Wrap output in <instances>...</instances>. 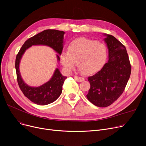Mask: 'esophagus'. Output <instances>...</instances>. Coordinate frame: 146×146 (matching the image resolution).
I'll use <instances>...</instances> for the list:
<instances>
[{
  "label": "esophagus",
  "instance_id": "obj_1",
  "mask_svg": "<svg viewBox=\"0 0 146 146\" xmlns=\"http://www.w3.org/2000/svg\"><path fill=\"white\" fill-rule=\"evenodd\" d=\"M74 79L77 81L78 82H82L84 81V78H82V77H81V76H74Z\"/></svg>",
  "mask_w": 146,
  "mask_h": 146
}]
</instances>
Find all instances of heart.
I'll list each match as a JSON object with an SVG mask.
<instances>
[{"instance_id": "heart-1", "label": "heart", "mask_w": 146, "mask_h": 146, "mask_svg": "<svg viewBox=\"0 0 146 146\" xmlns=\"http://www.w3.org/2000/svg\"><path fill=\"white\" fill-rule=\"evenodd\" d=\"M107 58L106 46L97 41L85 38L73 40L68 46V52L60 56L64 67L68 71L77 66L84 75L97 73L104 66Z\"/></svg>"}]
</instances>
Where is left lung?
<instances>
[{"label": "left lung", "instance_id": "obj_1", "mask_svg": "<svg viewBox=\"0 0 146 146\" xmlns=\"http://www.w3.org/2000/svg\"><path fill=\"white\" fill-rule=\"evenodd\" d=\"M104 35L108 49V61L100 71L88 78L91 86L87 97L99 107H108L119 97L131 70L125 47L114 36Z\"/></svg>", "mask_w": 146, "mask_h": 146}]
</instances>
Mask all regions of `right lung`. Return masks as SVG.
Returning a JSON list of instances; mask_svg holds the SVG:
<instances>
[{
	"label": "right lung",
	"mask_w": 146,
	"mask_h": 146,
	"mask_svg": "<svg viewBox=\"0 0 146 146\" xmlns=\"http://www.w3.org/2000/svg\"><path fill=\"white\" fill-rule=\"evenodd\" d=\"M65 32L62 31L47 29L42 31L26 40L18 54L16 55L15 68L18 83L25 97L34 103L45 106L54 102L62 93V88L64 81L66 78L59 71L56 70L50 80L39 87H31L26 84L21 77L19 71V64L25 50L32 45H46L52 48L58 54L57 60L60 61L64 45V35Z\"/></svg>",
	"instance_id": "obj_1"
}]
</instances>
